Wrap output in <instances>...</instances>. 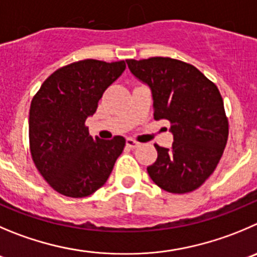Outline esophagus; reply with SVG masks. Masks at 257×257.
Segmentation results:
<instances>
[{
    "mask_svg": "<svg viewBox=\"0 0 257 257\" xmlns=\"http://www.w3.org/2000/svg\"><path fill=\"white\" fill-rule=\"evenodd\" d=\"M140 145V144L138 143V141L133 140V139H127L126 140V146L127 148H130V149H136L138 146Z\"/></svg>",
    "mask_w": 257,
    "mask_h": 257,
    "instance_id": "34e87169",
    "label": "esophagus"
}]
</instances>
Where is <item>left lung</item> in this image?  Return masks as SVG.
I'll return each mask as SVG.
<instances>
[{"instance_id":"obj_1","label":"left lung","mask_w":257,"mask_h":257,"mask_svg":"<svg viewBox=\"0 0 257 257\" xmlns=\"http://www.w3.org/2000/svg\"><path fill=\"white\" fill-rule=\"evenodd\" d=\"M131 73L150 87L154 118L168 119L172 149L155 144L148 173L169 193H189L214 172L228 139V119L218 88L194 65L172 58L127 59Z\"/></svg>"}]
</instances>
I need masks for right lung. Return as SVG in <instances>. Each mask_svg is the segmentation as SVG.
<instances>
[{"instance_id":"obj_1","label":"right lung","mask_w":257,"mask_h":257,"mask_svg":"<svg viewBox=\"0 0 257 257\" xmlns=\"http://www.w3.org/2000/svg\"><path fill=\"white\" fill-rule=\"evenodd\" d=\"M124 68V60L72 63L48 77L31 101V158L48 184L65 197L93 194L107 182L123 151L122 136L93 139L85 119L96 112L104 90Z\"/></svg>"}]
</instances>
